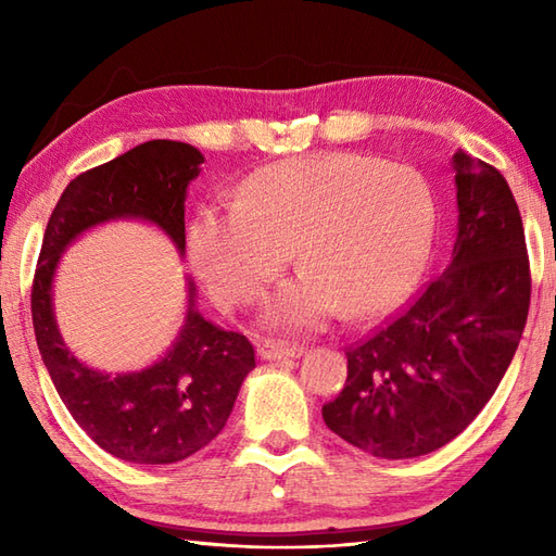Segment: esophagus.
I'll return each instance as SVG.
<instances>
[{
  "instance_id": "esophagus-1",
  "label": "esophagus",
  "mask_w": 556,
  "mask_h": 556,
  "mask_svg": "<svg viewBox=\"0 0 556 556\" xmlns=\"http://www.w3.org/2000/svg\"><path fill=\"white\" fill-rule=\"evenodd\" d=\"M257 356L263 361H287V358H301L303 349L285 344V341H263L257 344Z\"/></svg>"
}]
</instances>
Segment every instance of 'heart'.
<instances>
[{
    "instance_id": "1",
    "label": "heart",
    "mask_w": 556,
    "mask_h": 556,
    "mask_svg": "<svg viewBox=\"0 0 556 556\" xmlns=\"http://www.w3.org/2000/svg\"><path fill=\"white\" fill-rule=\"evenodd\" d=\"M437 224L428 179L356 152L275 162L239 188V205H205L188 260L222 305L253 301L293 257L305 263L263 308L271 329H315L346 308H394L422 275Z\"/></svg>"
}]
</instances>
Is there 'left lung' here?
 <instances>
[{"label": "left lung", "instance_id": "left-lung-1", "mask_svg": "<svg viewBox=\"0 0 556 556\" xmlns=\"http://www.w3.org/2000/svg\"><path fill=\"white\" fill-rule=\"evenodd\" d=\"M452 167V263L404 315L346 351V384L323 406L329 430L389 460L430 454L476 420L528 317L526 233L509 184L464 150Z\"/></svg>", "mask_w": 556, "mask_h": 556}]
</instances>
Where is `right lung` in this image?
Masks as SVG:
<instances>
[{
	"instance_id": "obj_1",
	"label": "right lung",
	"mask_w": 556,
	"mask_h": 556,
	"mask_svg": "<svg viewBox=\"0 0 556 556\" xmlns=\"http://www.w3.org/2000/svg\"><path fill=\"white\" fill-rule=\"evenodd\" d=\"M205 157L179 140H148L116 160L76 176L59 198L42 236L30 311L35 339L56 394L104 452L138 466H167L193 456L227 425L245 375L255 368L251 341L188 308L164 356L136 372H100L80 363L56 327L52 281L78 236L116 219L157 227L186 251V191Z\"/></svg>"
}]
</instances>
